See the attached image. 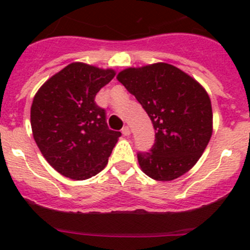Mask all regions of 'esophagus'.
I'll return each mask as SVG.
<instances>
[{
    "instance_id": "1",
    "label": "esophagus",
    "mask_w": 250,
    "mask_h": 250,
    "mask_svg": "<svg viewBox=\"0 0 250 250\" xmlns=\"http://www.w3.org/2000/svg\"><path fill=\"white\" fill-rule=\"evenodd\" d=\"M122 134L125 135V137H128V135L130 134V129H129V127H128V125H125V127L122 128Z\"/></svg>"
}]
</instances>
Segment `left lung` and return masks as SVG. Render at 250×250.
Segmentation results:
<instances>
[{
  "mask_svg": "<svg viewBox=\"0 0 250 250\" xmlns=\"http://www.w3.org/2000/svg\"><path fill=\"white\" fill-rule=\"evenodd\" d=\"M117 80L135 97L155 128V144L138 152L141 170L158 181L179 178L196 165L213 132L208 94L196 80L166 62L129 67Z\"/></svg>",
  "mask_w": 250,
  "mask_h": 250,
  "instance_id": "left-lung-1",
  "label": "left lung"
}]
</instances>
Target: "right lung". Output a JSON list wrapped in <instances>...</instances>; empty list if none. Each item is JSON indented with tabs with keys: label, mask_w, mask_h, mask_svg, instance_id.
I'll return each instance as SVG.
<instances>
[{
	"label": "right lung",
	"mask_w": 250,
	"mask_h": 250,
	"mask_svg": "<svg viewBox=\"0 0 250 250\" xmlns=\"http://www.w3.org/2000/svg\"><path fill=\"white\" fill-rule=\"evenodd\" d=\"M113 77V70L72 62L35 95L34 139L47 162L66 178L85 180L102 172L121 137L107 127L106 112L94 100Z\"/></svg>",
	"instance_id": "1"
}]
</instances>
